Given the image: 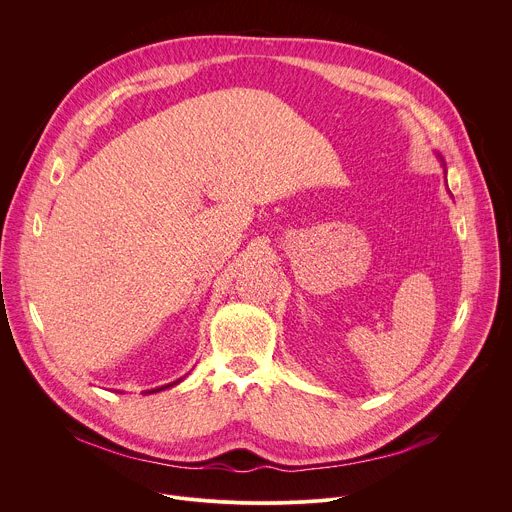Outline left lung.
I'll return each mask as SVG.
<instances>
[{
    "label": "left lung",
    "instance_id": "obj_1",
    "mask_svg": "<svg viewBox=\"0 0 512 512\" xmlns=\"http://www.w3.org/2000/svg\"><path fill=\"white\" fill-rule=\"evenodd\" d=\"M437 158H440V162H442V166H444V176H446L448 172H446V164H444V158H442V156H437ZM446 184H448V180H446Z\"/></svg>",
    "mask_w": 512,
    "mask_h": 512
}]
</instances>
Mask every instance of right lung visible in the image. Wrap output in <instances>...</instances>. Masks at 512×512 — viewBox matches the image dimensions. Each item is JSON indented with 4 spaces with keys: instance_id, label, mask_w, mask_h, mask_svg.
Returning <instances> with one entry per match:
<instances>
[{
    "instance_id": "1",
    "label": "right lung",
    "mask_w": 512,
    "mask_h": 512,
    "mask_svg": "<svg viewBox=\"0 0 512 512\" xmlns=\"http://www.w3.org/2000/svg\"><path fill=\"white\" fill-rule=\"evenodd\" d=\"M182 379H178V381H174V383H168V385H162V387H156V389H152V391H145L143 395H152V393H160V391H166V389H170V387H174V385H178Z\"/></svg>"
}]
</instances>
